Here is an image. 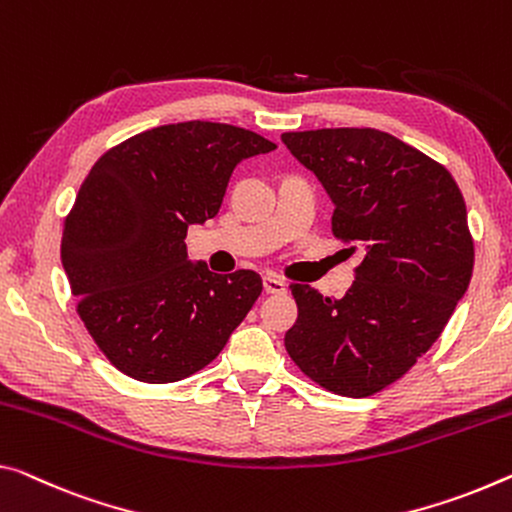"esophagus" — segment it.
Listing matches in <instances>:
<instances>
[{
  "mask_svg": "<svg viewBox=\"0 0 512 512\" xmlns=\"http://www.w3.org/2000/svg\"><path fill=\"white\" fill-rule=\"evenodd\" d=\"M263 288H265L267 295L286 293V281L279 279V277H272V274H267V277H263Z\"/></svg>",
  "mask_w": 512,
  "mask_h": 512,
  "instance_id": "34e87169",
  "label": "esophagus"
}]
</instances>
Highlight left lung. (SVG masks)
I'll return each instance as SVG.
<instances>
[{
  "instance_id": "8db88e82",
  "label": "left lung",
  "mask_w": 512,
  "mask_h": 512,
  "mask_svg": "<svg viewBox=\"0 0 512 512\" xmlns=\"http://www.w3.org/2000/svg\"><path fill=\"white\" fill-rule=\"evenodd\" d=\"M334 203L332 233L364 247L341 300L290 283L286 350L322 389L366 398L400 380L444 332L474 272L462 192L444 164L389 132H283Z\"/></svg>"
}]
</instances>
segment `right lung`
Returning a JSON list of instances; mask_svg holds the SVG:
<instances>
[{
  "label": "right lung",
  "mask_w": 512,
  "mask_h": 512,
  "mask_svg": "<svg viewBox=\"0 0 512 512\" xmlns=\"http://www.w3.org/2000/svg\"><path fill=\"white\" fill-rule=\"evenodd\" d=\"M277 144L229 123L160 125L93 164L64 219L61 263L77 316L132 380L167 384L208 366L258 300L254 270L187 261V226L222 206L233 169Z\"/></svg>",
  "instance_id": "1"
}]
</instances>
